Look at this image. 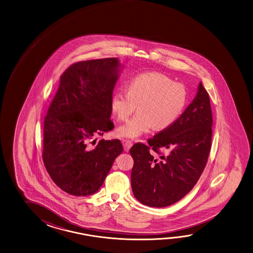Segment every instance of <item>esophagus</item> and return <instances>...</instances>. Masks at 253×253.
I'll return each mask as SVG.
<instances>
[{"label": "esophagus", "mask_w": 253, "mask_h": 253, "mask_svg": "<svg viewBox=\"0 0 253 253\" xmlns=\"http://www.w3.org/2000/svg\"><path fill=\"white\" fill-rule=\"evenodd\" d=\"M123 145H124L125 151L129 152L130 148L132 147V145H133V143L129 140H123Z\"/></svg>", "instance_id": "esophagus-1"}]
</instances>
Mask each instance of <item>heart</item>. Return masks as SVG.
<instances>
[{"label": "heart", "instance_id": "obj_1", "mask_svg": "<svg viewBox=\"0 0 253 253\" xmlns=\"http://www.w3.org/2000/svg\"><path fill=\"white\" fill-rule=\"evenodd\" d=\"M183 84L158 72L138 75L126 84V92H113L110 106L120 121H126L137 107L138 113L117 129L120 137L136 139L156 130L168 128L177 120L186 103Z\"/></svg>", "mask_w": 253, "mask_h": 253}]
</instances>
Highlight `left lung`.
<instances>
[{
    "mask_svg": "<svg viewBox=\"0 0 253 253\" xmlns=\"http://www.w3.org/2000/svg\"><path fill=\"white\" fill-rule=\"evenodd\" d=\"M211 107L202 82L184 113L149 145L136 143L130 149L133 159L131 184L134 197L146 206L167 207L193 188L207 163L211 147ZM160 148L170 151L157 159Z\"/></svg>",
    "mask_w": 253,
    "mask_h": 253,
    "instance_id": "8db88e82",
    "label": "left lung"
}]
</instances>
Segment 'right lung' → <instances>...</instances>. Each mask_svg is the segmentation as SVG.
Listing matches in <instances>:
<instances>
[{
	"label": "right lung",
	"mask_w": 253,
	"mask_h": 253,
	"mask_svg": "<svg viewBox=\"0 0 253 253\" xmlns=\"http://www.w3.org/2000/svg\"><path fill=\"white\" fill-rule=\"evenodd\" d=\"M123 69L118 58L85 60L60 78L44 119L42 161L53 182L71 195L96 193L123 152L118 139L92 146L114 127L110 100Z\"/></svg>",
	"instance_id": "1"
}]
</instances>
